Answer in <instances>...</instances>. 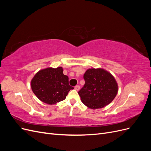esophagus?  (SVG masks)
Segmentation results:
<instances>
[{
  "label": "esophagus",
  "mask_w": 151,
  "mask_h": 151,
  "mask_svg": "<svg viewBox=\"0 0 151 151\" xmlns=\"http://www.w3.org/2000/svg\"><path fill=\"white\" fill-rule=\"evenodd\" d=\"M75 89H76V91H79V90L80 89V86H78V85L76 86H75Z\"/></svg>",
  "instance_id": "34e87169"
}]
</instances>
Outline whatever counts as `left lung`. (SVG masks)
Listing matches in <instances>:
<instances>
[{"label":"left lung","mask_w":151,"mask_h":151,"mask_svg":"<svg viewBox=\"0 0 151 151\" xmlns=\"http://www.w3.org/2000/svg\"><path fill=\"white\" fill-rule=\"evenodd\" d=\"M85 84L78 92L86 106L96 109L110 103L117 94L118 84L114 77L103 68H89L84 75Z\"/></svg>","instance_id":"obj_1"}]
</instances>
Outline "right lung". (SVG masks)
<instances>
[{
  "mask_svg": "<svg viewBox=\"0 0 151 151\" xmlns=\"http://www.w3.org/2000/svg\"><path fill=\"white\" fill-rule=\"evenodd\" d=\"M62 67H48L40 70L31 81L34 94L42 102L54 104L64 100L74 88L68 84V77L63 74Z\"/></svg>",
  "mask_w": 151,
  "mask_h": 151,
  "instance_id": "right-lung-1",
  "label": "right lung"
}]
</instances>
